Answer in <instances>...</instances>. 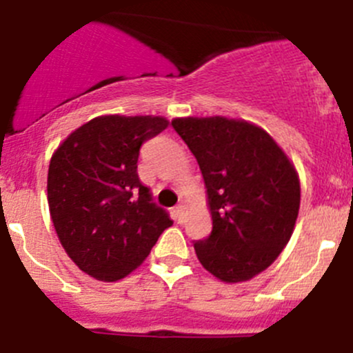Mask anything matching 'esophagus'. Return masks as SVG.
<instances>
[{
	"instance_id": "1",
	"label": "esophagus",
	"mask_w": 353,
	"mask_h": 353,
	"mask_svg": "<svg viewBox=\"0 0 353 353\" xmlns=\"http://www.w3.org/2000/svg\"><path fill=\"white\" fill-rule=\"evenodd\" d=\"M173 212H175V219H176V221L178 223H181V221H183V212H185V205H176V208H175V211H173Z\"/></svg>"
}]
</instances>
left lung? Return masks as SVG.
<instances>
[{"label": "left lung", "instance_id": "8db88e82", "mask_svg": "<svg viewBox=\"0 0 353 353\" xmlns=\"http://www.w3.org/2000/svg\"><path fill=\"white\" fill-rule=\"evenodd\" d=\"M208 188L212 232L194 242L202 266L226 283L247 281L274 263L300 208L299 176L268 132L243 120L175 118Z\"/></svg>", "mask_w": 353, "mask_h": 353}]
</instances>
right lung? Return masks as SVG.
I'll return each instance as SVG.
<instances>
[{
    "instance_id": "right-lung-1",
    "label": "right lung",
    "mask_w": 353,
    "mask_h": 353,
    "mask_svg": "<svg viewBox=\"0 0 353 353\" xmlns=\"http://www.w3.org/2000/svg\"><path fill=\"white\" fill-rule=\"evenodd\" d=\"M166 127L161 117H97L72 132L51 158L54 230L70 259L96 280L127 276L173 225L137 173L142 144Z\"/></svg>"
}]
</instances>
